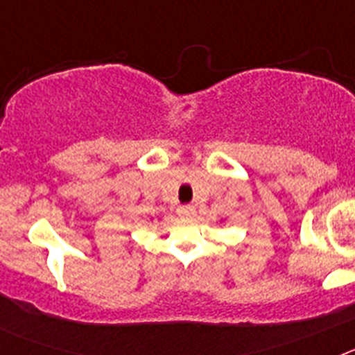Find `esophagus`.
<instances>
[{
	"mask_svg": "<svg viewBox=\"0 0 355 355\" xmlns=\"http://www.w3.org/2000/svg\"><path fill=\"white\" fill-rule=\"evenodd\" d=\"M180 215L187 216V218H193L196 216V208L193 206H181Z\"/></svg>",
	"mask_w": 355,
	"mask_h": 355,
	"instance_id": "obj_1",
	"label": "esophagus"
}]
</instances>
